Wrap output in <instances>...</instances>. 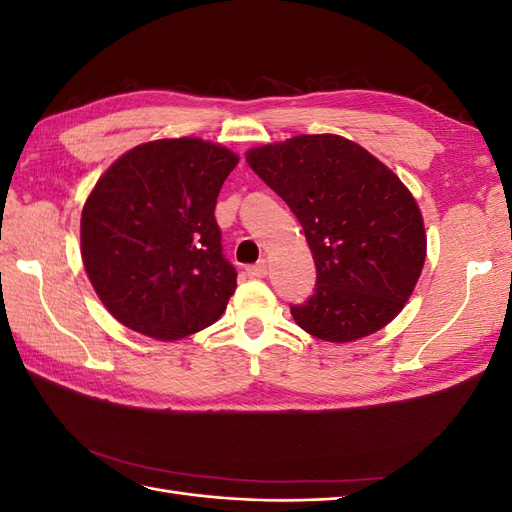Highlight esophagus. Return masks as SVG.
<instances>
[{"label":"esophagus","mask_w":512,"mask_h":512,"mask_svg":"<svg viewBox=\"0 0 512 512\" xmlns=\"http://www.w3.org/2000/svg\"><path fill=\"white\" fill-rule=\"evenodd\" d=\"M245 271H247V275H250V277H265L267 271H269L267 260H260V262H256V265H250Z\"/></svg>","instance_id":"obj_1"}]
</instances>
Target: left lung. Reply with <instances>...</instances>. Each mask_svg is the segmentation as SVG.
<instances>
[{
	"label": "left lung",
	"mask_w": 512,
	"mask_h": 512,
	"mask_svg": "<svg viewBox=\"0 0 512 512\" xmlns=\"http://www.w3.org/2000/svg\"><path fill=\"white\" fill-rule=\"evenodd\" d=\"M247 164L286 200L316 262L314 294L290 305L324 342H354L386 327L425 265L423 215L404 183L337 134H301L247 151Z\"/></svg>",
	"instance_id": "left-lung-1"
}]
</instances>
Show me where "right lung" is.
Wrapping results in <instances>:
<instances>
[{
	"mask_svg": "<svg viewBox=\"0 0 512 512\" xmlns=\"http://www.w3.org/2000/svg\"><path fill=\"white\" fill-rule=\"evenodd\" d=\"M237 162L200 138H162L123 153L91 190L83 265L123 327L170 342L224 314L237 271L213 211Z\"/></svg>",
	"mask_w": 512,
	"mask_h": 512,
	"instance_id": "1",
	"label": "right lung"
}]
</instances>
